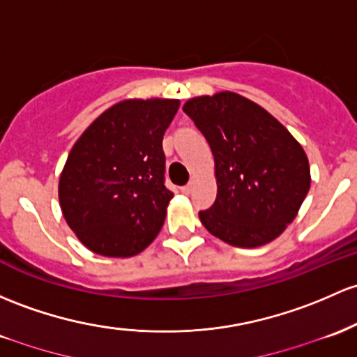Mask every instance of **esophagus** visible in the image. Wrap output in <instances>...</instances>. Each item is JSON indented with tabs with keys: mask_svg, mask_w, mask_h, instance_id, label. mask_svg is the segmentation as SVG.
Wrapping results in <instances>:
<instances>
[{
	"mask_svg": "<svg viewBox=\"0 0 357 357\" xmlns=\"http://www.w3.org/2000/svg\"><path fill=\"white\" fill-rule=\"evenodd\" d=\"M193 188H195L193 183H188L186 186H183V188H181V191H183V193H185V195H190L191 191H193Z\"/></svg>",
	"mask_w": 357,
	"mask_h": 357,
	"instance_id": "esophagus-1",
	"label": "esophagus"
}]
</instances>
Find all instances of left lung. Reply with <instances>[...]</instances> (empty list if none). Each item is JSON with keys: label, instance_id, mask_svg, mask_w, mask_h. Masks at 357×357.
Masks as SVG:
<instances>
[{"label": "left lung", "instance_id": "8db88e82", "mask_svg": "<svg viewBox=\"0 0 357 357\" xmlns=\"http://www.w3.org/2000/svg\"><path fill=\"white\" fill-rule=\"evenodd\" d=\"M183 112L215 159L217 199L199 211L203 227L236 248H261L280 237L310 190L301 144L261 105L234 91L191 98Z\"/></svg>", "mask_w": 357, "mask_h": 357}]
</instances>
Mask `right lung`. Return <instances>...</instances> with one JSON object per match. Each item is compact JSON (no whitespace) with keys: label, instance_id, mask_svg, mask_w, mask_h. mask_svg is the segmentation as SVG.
Listing matches in <instances>:
<instances>
[{"label":"right lung","instance_id":"1","mask_svg":"<svg viewBox=\"0 0 357 357\" xmlns=\"http://www.w3.org/2000/svg\"><path fill=\"white\" fill-rule=\"evenodd\" d=\"M179 108L169 98H128L76 140L59 178V205L81 244L132 257L158 237L172 193L164 186L162 137Z\"/></svg>","mask_w":357,"mask_h":357}]
</instances>
